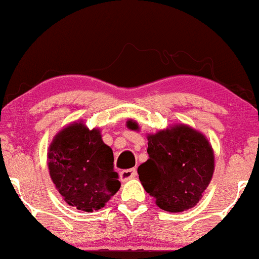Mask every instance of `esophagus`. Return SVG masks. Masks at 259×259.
<instances>
[{
  "instance_id": "esophagus-1",
  "label": "esophagus",
  "mask_w": 259,
  "mask_h": 259,
  "mask_svg": "<svg viewBox=\"0 0 259 259\" xmlns=\"http://www.w3.org/2000/svg\"><path fill=\"white\" fill-rule=\"evenodd\" d=\"M137 177V169L136 168H128V169H123V171L120 172V179L122 182H126V180L133 179Z\"/></svg>"
}]
</instances>
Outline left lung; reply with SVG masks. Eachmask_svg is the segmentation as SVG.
<instances>
[{
  "label": "left lung",
  "instance_id": "obj_1",
  "mask_svg": "<svg viewBox=\"0 0 259 259\" xmlns=\"http://www.w3.org/2000/svg\"><path fill=\"white\" fill-rule=\"evenodd\" d=\"M127 127L139 131L134 120ZM148 159L138 167L145 191L161 210L183 212L196 206L214 172L207 138L185 123L147 134Z\"/></svg>",
  "mask_w": 259,
  "mask_h": 259
}]
</instances>
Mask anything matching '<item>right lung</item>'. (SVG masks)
Returning a JSON list of instances; mask_svg holds the SVG:
<instances>
[{"label":"right lung","mask_w":259,"mask_h":259,"mask_svg":"<svg viewBox=\"0 0 259 259\" xmlns=\"http://www.w3.org/2000/svg\"><path fill=\"white\" fill-rule=\"evenodd\" d=\"M52 182L69 206L93 212L104 207L120 189L112 148L102 141L99 128L82 120L55 134L48 148Z\"/></svg>","instance_id":"1"}]
</instances>
